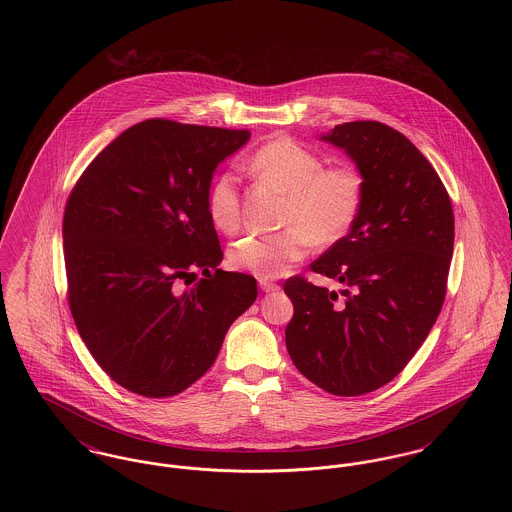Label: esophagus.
<instances>
[{"label":"esophagus","instance_id":"34e87169","mask_svg":"<svg viewBox=\"0 0 512 512\" xmlns=\"http://www.w3.org/2000/svg\"><path fill=\"white\" fill-rule=\"evenodd\" d=\"M259 286H261V290L265 293H274L280 290V286L274 284V282H270V280H259Z\"/></svg>","mask_w":512,"mask_h":512}]
</instances>
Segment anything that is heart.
<instances>
[{
  "label": "heart",
  "instance_id": "b5f03b06",
  "mask_svg": "<svg viewBox=\"0 0 512 512\" xmlns=\"http://www.w3.org/2000/svg\"><path fill=\"white\" fill-rule=\"evenodd\" d=\"M249 169L288 195L284 232L251 236L232 245L230 265L259 278H278L311 249L341 242L357 222L363 203V176L355 167L326 169L324 159L290 138L259 147ZM207 213L222 234L240 228V188L234 172H220L207 192Z\"/></svg>",
  "mask_w": 512,
  "mask_h": 512
}]
</instances>
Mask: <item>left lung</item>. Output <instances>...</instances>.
<instances>
[{
	"label": "left lung",
	"instance_id": "left-lung-1",
	"mask_svg": "<svg viewBox=\"0 0 512 512\" xmlns=\"http://www.w3.org/2000/svg\"><path fill=\"white\" fill-rule=\"evenodd\" d=\"M320 140L355 163L363 203L351 232L311 265L345 286L344 299L301 276L286 280V347L318 388L353 397L391 382L430 334L445 299L455 219L438 172L391 126L345 122Z\"/></svg>",
	"mask_w": 512,
	"mask_h": 512
}]
</instances>
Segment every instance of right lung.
Wrapping results in <instances>:
<instances>
[{"mask_svg":"<svg viewBox=\"0 0 512 512\" xmlns=\"http://www.w3.org/2000/svg\"><path fill=\"white\" fill-rule=\"evenodd\" d=\"M249 138L165 119L134 124L88 165L67 201L74 324L98 365L132 393L190 388L257 299L253 276L220 270L207 213L213 174ZM197 269L204 278L182 291Z\"/></svg>","mask_w":512,"mask_h":512,"instance_id":"right-lung-1","label":"right lung"}]
</instances>
